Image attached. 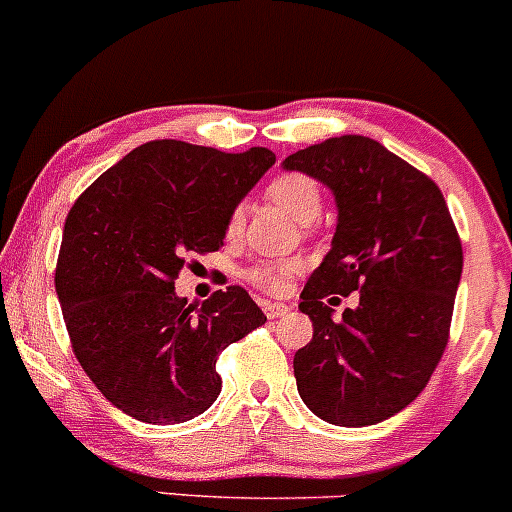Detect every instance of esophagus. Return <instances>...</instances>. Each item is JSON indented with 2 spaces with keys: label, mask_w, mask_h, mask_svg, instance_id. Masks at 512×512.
Here are the masks:
<instances>
[{
  "label": "esophagus",
  "mask_w": 512,
  "mask_h": 512,
  "mask_svg": "<svg viewBox=\"0 0 512 512\" xmlns=\"http://www.w3.org/2000/svg\"><path fill=\"white\" fill-rule=\"evenodd\" d=\"M293 310V305H285V302H263V312H266L268 320H276V317H283L285 312Z\"/></svg>",
  "instance_id": "1"
}]
</instances>
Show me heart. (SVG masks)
Wrapping results in <instances>:
<instances>
[{
	"label": "heart",
	"mask_w": 512,
	"mask_h": 512,
	"mask_svg": "<svg viewBox=\"0 0 512 512\" xmlns=\"http://www.w3.org/2000/svg\"><path fill=\"white\" fill-rule=\"evenodd\" d=\"M266 195L268 200L276 202L280 210L288 212L300 224H310L322 210L320 185H317L315 178H310L305 173L276 175L268 183ZM241 229H244V210L234 207L229 212L227 224H224V234H227V239H236L241 234ZM298 268L300 266L295 261H261L246 271V278L258 285V288L278 293V290L285 288V280L293 276V273H298Z\"/></svg>",
	"instance_id": "obj_1"
}]
</instances>
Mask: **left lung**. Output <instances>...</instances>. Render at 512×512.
<instances>
[{"label": "left lung", "mask_w": 512, "mask_h": 512, "mask_svg": "<svg viewBox=\"0 0 512 512\" xmlns=\"http://www.w3.org/2000/svg\"><path fill=\"white\" fill-rule=\"evenodd\" d=\"M332 190V249L300 295L312 342L295 351L302 403L329 425L366 427L408 408L449 342L461 241L442 190L368 136H334L283 161ZM360 293L333 322L329 304Z\"/></svg>", "instance_id": "8db88e82"}]
</instances>
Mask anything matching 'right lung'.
I'll return each mask as SVG.
<instances>
[{"instance_id": "obj_1", "label": "right lung", "mask_w": 512, "mask_h": 512, "mask_svg": "<svg viewBox=\"0 0 512 512\" xmlns=\"http://www.w3.org/2000/svg\"><path fill=\"white\" fill-rule=\"evenodd\" d=\"M276 153L161 139L126 153L75 200L56 290L70 344L114 408L178 425L217 400V356L266 322L239 285L202 307L175 295L192 254L224 244V224ZM196 312L192 313L191 310Z\"/></svg>"}]
</instances>
